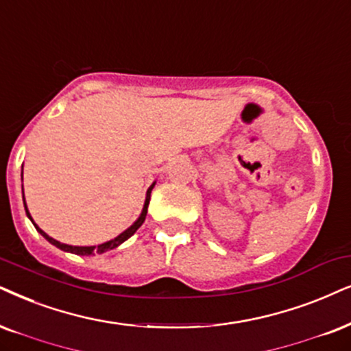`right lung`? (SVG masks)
Here are the masks:
<instances>
[{
  "label": "right lung",
  "instance_id": "1",
  "mask_svg": "<svg viewBox=\"0 0 351 351\" xmlns=\"http://www.w3.org/2000/svg\"><path fill=\"white\" fill-rule=\"evenodd\" d=\"M154 184H155V183H154ZM154 184L150 186V188L147 189V197H145V204H144V208H143V214H141L139 219H137V220L134 221V225H131V227L128 228L126 232H123L121 234H119V237H117L114 239H112V241H106V243H104V245H99V246H69V245H64V243L56 241V239H53L51 237H48V234H47L45 232H43V230H40L35 223H34V225H35V228L38 230L40 234H42L43 238L48 239V241H50L51 245H55L56 247H60V250L68 251V252H73V254H79V256H90V254H95V252H99V254H101V252H105V251L114 250V247L121 245L123 241H126V239L130 238V237H132V234L136 233V230L139 228L141 225L144 223L145 215H147V206H149V201H150V193H152ZM24 207H25V199H24ZM25 212H27L29 219L32 220V217H30L29 210H27V207H25ZM32 221H34V220H32Z\"/></svg>",
  "mask_w": 351,
  "mask_h": 351
}]
</instances>
